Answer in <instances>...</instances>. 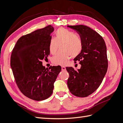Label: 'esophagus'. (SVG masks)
<instances>
[{
  "instance_id": "obj_1",
  "label": "esophagus",
  "mask_w": 123,
  "mask_h": 123,
  "mask_svg": "<svg viewBox=\"0 0 123 123\" xmlns=\"http://www.w3.org/2000/svg\"><path fill=\"white\" fill-rule=\"evenodd\" d=\"M61 69H62V71H65L66 70V68L65 67H63V66H62Z\"/></svg>"
}]
</instances>
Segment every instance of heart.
Returning a JSON list of instances; mask_svg holds the SVG:
<instances>
[{
  "mask_svg": "<svg viewBox=\"0 0 123 123\" xmlns=\"http://www.w3.org/2000/svg\"><path fill=\"white\" fill-rule=\"evenodd\" d=\"M55 38L49 40V51L54 55L60 45L61 49L52 58L55 65H65L71 57H76L82 51L83 43L79 35L64 28H60L55 33Z\"/></svg>",
  "mask_w": 123,
  "mask_h": 123,
  "instance_id": "b5f03b06",
  "label": "heart"
}]
</instances>
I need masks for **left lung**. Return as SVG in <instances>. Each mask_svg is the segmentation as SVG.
Returning <instances> with one entry per match:
<instances>
[{
    "instance_id": "8db88e82",
    "label": "left lung",
    "mask_w": 123,
    "mask_h": 123,
    "mask_svg": "<svg viewBox=\"0 0 123 123\" xmlns=\"http://www.w3.org/2000/svg\"><path fill=\"white\" fill-rule=\"evenodd\" d=\"M76 31L83 43V48L74 60L79 61L80 69L66 68L69 73L68 86L73 95L86 97L94 92L101 84L108 67L106 47L102 37L83 25H68Z\"/></svg>"
}]
</instances>
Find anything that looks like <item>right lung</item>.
<instances>
[{
    "instance_id": "add662e5",
    "label": "right lung",
    "mask_w": 123,
    "mask_h": 123,
    "mask_svg": "<svg viewBox=\"0 0 123 123\" xmlns=\"http://www.w3.org/2000/svg\"><path fill=\"white\" fill-rule=\"evenodd\" d=\"M51 25L35 31L18 39L12 50L10 65L18 89L24 96L36 101L51 95L54 83L61 70L60 66L46 68L42 60L50 54Z\"/></svg>"
}]
</instances>
